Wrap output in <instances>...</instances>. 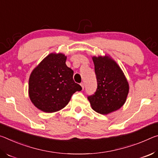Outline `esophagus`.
Instances as JSON below:
<instances>
[{
    "mask_svg": "<svg viewBox=\"0 0 158 158\" xmlns=\"http://www.w3.org/2000/svg\"><path fill=\"white\" fill-rule=\"evenodd\" d=\"M81 87H82V89H83L85 88V84H84V82H81Z\"/></svg>",
    "mask_w": 158,
    "mask_h": 158,
    "instance_id": "obj_1",
    "label": "esophagus"
}]
</instances>
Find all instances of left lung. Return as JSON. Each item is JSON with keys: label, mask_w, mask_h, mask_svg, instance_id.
Returning a JSON list of instances; mask_svg holds the SVG:
<instances>
[{"label": "left lung", "mask_w": 158, "mask_h": 158, "mask_svg": "<svg viewBox=\"0 0 158 158\" xmlns=\"http://www.w3.org/2000/svg\"><path fill=\"white\" fill-rule=\"evenodd\" d=\"M92 59L97 88L87 99L96 112L106 115L123 106L129 92V85L122 70L113 59L106 56H94Z\"/></svg>", "instance_id": "1"}]
</instances>
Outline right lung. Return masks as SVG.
Masks as SVG:
<instances>
[{"mask_svg": "<svg viewBox=\"0 0 158 158\" xmlns=\"http://www.w3.org/2000/svg\"><path fill=\"white\" fill-rule=\"evenodd\" d=\"M63 54H50L31 74L28 93L38 109L52 113L68 104L75 92L82 87L75 82L73 71L66 64Z\"/></svg>", "mask_w": 158, "mask_h": 158, "instance_id": "right-lung-1", "label": "right lung"}]
</instances>
